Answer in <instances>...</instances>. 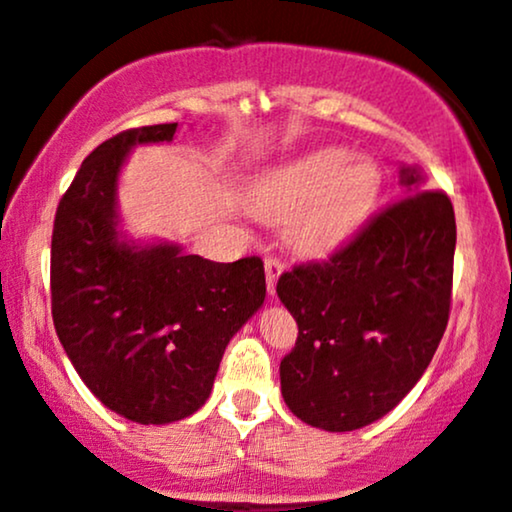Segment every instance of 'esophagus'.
<instances>
[{
  "mask_svg": "<svg viewBox=\"0 0 512 512\" xmlns=\"http://www.w3.org/2000/svg\"><path fill=\"white\" fill-rule=\"evenodd\" d=\"M264 274H267V291L274 298L276 281H279V276L283 274V264L279 260H274V257H269V260L264 262Z\"/></svg>",
  "mask_w": 512,
  "mask_h": 512,
  "instance_id": "obj_1",
  "label": "esophagus"
}]
</instances>
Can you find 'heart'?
I'll list each match as a JSON object with an SVG mask.
<instances>
[{
  "label": "heart",
  "mask_w": 512,
  "mask_h": 512,
  "mask_svg": "<svg viewBox=\"0 0 512 512\" xmlns=\"http://www.w3.org/2000/svg\"><path fill=\"white\" fill-rule=\"evenodd\" d=\"M379 190L372 159L322 147L257 178L248 190V212L264 224H288V245L300 255L326 257L360 231Z\"/></svg>",
  "instance_id": "obj_1"
}]
</instances>
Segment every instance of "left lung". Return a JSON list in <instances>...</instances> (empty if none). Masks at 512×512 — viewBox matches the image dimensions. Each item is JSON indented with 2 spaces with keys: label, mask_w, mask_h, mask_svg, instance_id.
Listing matches in <instances>:
<instances>
[{
  "label": "left lung",
  "mask_w": 512,
  "mask_h": 512,
  "mask_svg": "<svg viewBox=\"0 0 512 512\" xmlns=\"http://www.w3.org/2000/svg\"><path fill=\"white\" fill-rule=\"evenodd\" d=\"M403 200L326 264L295 267L276 286L298 322L281 360V393L298 420L353 432L381 420L429 367L451 310L455 214L415 164Z\"/></svg>",
  "instance_id": "1"
}]
</instances>
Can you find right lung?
Returning a JSON list of instances; mask_svg holds the SVG:
<instances>
[{
    "label": "right lung",
    "instance_id": "add662e5",
    "mask_svg": "<svg viewBox=\"0 0 512 512\" xmlns=\"http://www.w3.org/2000/svg\"><path fill=\"white\" fill-rule=\"evenodd\" d=\"M178 123L123 131L80 164L52 233L54 329L104 408L169 424L205 405L226 346L267 295L260 257L212 262L123 231L121 169Z\"/></svg>",
    "mask_w": 512,
    "mask_h": 512
}]
</instances>
